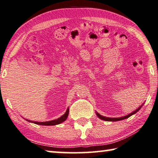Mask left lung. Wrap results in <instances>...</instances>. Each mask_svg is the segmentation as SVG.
<instances>
[{
  "mask_svg": "<svg viewBox=\"0 0 158 158\" xmlns=\"http://www.w3.org/2000/svg\"><path fill=\"white\" fill-rule=\"evenodd\" d=\"M141 106L140 107H139V108H138L137 110H135V111H134L133 112H131V114H129L126 115V116L122 117H119V118H110V117H106L102 116V115H101L100 114H98V112H96V114H97V116L100 119H102V120H105V121H109V122L119 121V120H122V119H125L128 118V117H129L130 116H131V115H133L134 114L136 113V112L139 110H140V108H141Z\"/></svg>",
  "mask_w": 158,
  "mask_h": 158,
  "instance_id": "1",
  "label": "left lung"
}]
</instances>
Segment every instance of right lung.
I'll return each mask as SVG.
<instances>
[{
    "label": "right lung",
    "instance_id": "obj_1",
    "mask_svg": "<svg viewBox=\"0 0 158 158\" xmlns=\"http://www.w3.org/2000/svg\"><path fill=\"white\" fill-rule=\"evenodd\" d=\"M69 114V108L67 110V111L65 113H64L62 117H60V118L57 119H54L52 120V121H49V122H32V121H29L30 122H33L34 124H39V125H44V126H52V125H57L62 123V122H64L67 118Z\"/></svg>",
    "mask_w": 158,
    "mask_h": 158
}]
</instances>
